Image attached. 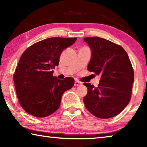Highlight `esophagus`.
<instances>
[{"label": "esophagus", "instance_id": "obj_1", "mask_svg": "<svg viewBox=\"0 0 147 147\" xmlns=\"http://www.w3.org/2000/svg\"><path fill=\"white\" fill-rule=\"evenodd\" d=\"M82 84L78 81H75L74 82V86H81Z\"/></svg>", "mask_w": 147, "mask_h": 147}]
</instances>
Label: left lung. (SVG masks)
Listing matches in <instances>:
<instances>
[{"instance_id": "8db88e82", "label": "left lung", "mask_w": 147, "mask_h": 147, "mask_svg": "<svg viewBox=\"0 0 147 147\" xmlns=\"http://www.w3.org/2000/svg\"><path fill=\"white\" fill-rule=\"evenodd\" d=\"M92 51L88 69L101 77L97 87L84 83V102L96 117L108 119L121 113L130 100L134 72L128 54L121 46L98 37L84 39Z\"/></svg>"}]
</instances>
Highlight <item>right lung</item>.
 <instances>
[{
  "instance_id": "1",
  "label": "right lung",
  "mask_w": 147,
  "mask_h": 147,
  "mask_svg": "<svg viewBox=\"0 0 147 147\" xmlns=\"http://www.w3.org/2000/svg\"><path fill=\"white\" fill-rule=\"evenodd\" d=\"M76 38H50L37 42L22 54L13 74L19 103L26 113L45 117L60 106L61 96L73 88L71 77L59 80L53 75L58 65L61 53L71 46Z\"/></svg>"
}]
</instances>
